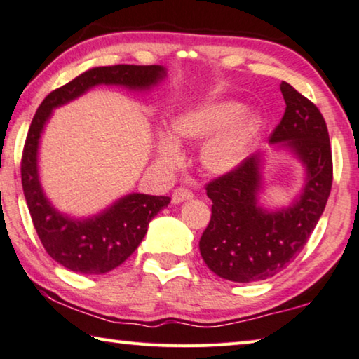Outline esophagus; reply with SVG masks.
Listing matches in <instances>:
<instances>
[{"mask_svg":"<svg viewBox=\"0 0 359 359\" xmlns=\"http://www.w3.org/2000/svg\"><path fill=\"white\" fill-rule=\"evenodd\" d=\"M194 197V194L189 189H186V187H176L172 194V203L175 205H178V203L184 202V201H189V198Z\"/></svg>","mask_w":359,"mask_h":359,"instance_id":"1","label":"esophagus"}]
</instances>
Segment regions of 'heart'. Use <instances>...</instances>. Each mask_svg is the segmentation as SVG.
Masks as SVG:
<instances>
[{"mask_svg":"<svg viewBox=\"0 0 359 359\" xmlns=\"http://www.w3.org/2000/svg\"><path fill=\"white\" fill-rule=\"evenodd\" d=\"M258 131V117L237 101H213L176 115L168 125V135L156 141V158L167 170L181 167L184 157L180 146L197 144L203 139L202 168L207 173L223 176L249 156Z\"/></svg>","mask_w":359,"mask_h":359,"instance_id":"heart-1","label":"heart"}]
</instances>
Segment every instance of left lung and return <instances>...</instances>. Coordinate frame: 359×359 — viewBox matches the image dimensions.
<instances>
[{
    "mask_svg": "<svg viewBox=\"0 0 359 359\" xmlns=\"http://www.w3.org/2000/svg\"><path fill=\"white\" fill-rule=\"evenodd\" d=\"M285 112L268 142L302 163L303 184L284 207L269 208L264 194L266 151L212 181V218L198 241L203 262L219 278L255 283L278 274L299 255L316 228L332 186V154L321 112L289 83H280Z\"/></svg>",
    "mask_w": 359,
    "mask_h": 359,
    "instance_id": "1",
    "label": "left lung"
}]
</instances>
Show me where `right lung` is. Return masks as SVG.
<instances>
[{"label": "right lung", "mask_w": 359, "mask_h": 359, "mask_svg": "<svg viewBox=\"0 0 359 359\" xmlns=\"http://www.w3.org/2000/svg\"><path fill=\"white\" fill-rule=\"evenodd\" d=\"M167 76L163 65L93 67L49 93L32 120L20 168L24 196L43 247L49 257L70 271L93 276L120 266L137 249L151 219L168 205L170 197L131 192L88 217L60 212L43 189L38 167L41 135L53 117V110L75 101L99 85L149 93Z\"/></svg>", "instance_id": "add662e5"}]
</instances>
